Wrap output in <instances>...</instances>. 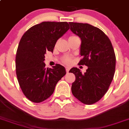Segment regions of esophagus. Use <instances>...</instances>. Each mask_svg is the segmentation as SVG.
<instances>
[{"label": "esophagus", "mask_w": 129, "mask_h": 129, "mask_svg": "<svg viewBox=\"0 0 129 129\" xmlns=\"http://www.w3.org/2000/svg\"><path fill=\"white\" fill-rule=\"evenodd\" d=\"M66 70L67 72H69V71H70V67H69V66L66 67Z\"/></svg>", "instance_id": "34e87169"}]
</instances>
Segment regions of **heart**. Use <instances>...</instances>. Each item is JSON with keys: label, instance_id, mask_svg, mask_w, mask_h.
I'll list each match as a JSON object with an SVG mask.
<instances>
[{"label": "heart", "instance_id": "b5f03b06", "mask_svg": "<svg viewBox=\"0 0 129 129\" xmlns=\"http://www.w3.org/2000/svg\"><path fill=\"white\" fill-rule=\"evenodd\" d=\"M63 61H64L66 63H70L71 62V58H69V57H65L63 58Z\"/></svg>", "mask_w": 129, "mask_h": 129}]
</instances>
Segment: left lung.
<instances>
[{"instance_id":"left-lung-1","label":"left lung","mask_w":129,"mask_h":129,"mask_svg":"<svg viewBox=\"0 0 129 129\" xmlns=\"http://www.w3.org/2000/svg\"><path fill=\"white\" fill-rule=\"evenodd\" d=\"M70 29L81 40V65L88 67L83 73L77 68L70 72L75 75L71 92L82 103L90 105L99 101L108 91L114 76L115 55L111 41L99 28L88 23H69Z\"/></svg>"}]
</instances>
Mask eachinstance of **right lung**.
I'll use <instances>...</instances> for the list:
<instances>
[{"label": "right lung", "instance_id": "obj_1", "mask_svg": "<svg viewBox=\"0 0 129 129\" xmlns=\"http://www.w3.org/2000/svg\"><path fill=\"white\" fill-rule=\"evenodd\" d=\"M70 29L68 22L43 21L31 27L19 41L16 71L23 93L30 101L39 103L51 96L58 81L66 74L59 64L45 67L44 54L53 52L56 42Z\"/></svg>", "mask_w": 129, "mask_h": 129}]
</instances>
